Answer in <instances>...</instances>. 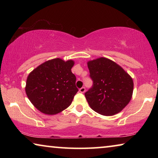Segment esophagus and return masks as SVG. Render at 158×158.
I'll use <instances>...</instances> for the list:
<instances>
[{
	"label": "esophagus",
	"instance_id": "34e87169",
	"mask_svg": "<svg viewBox=\"0 0 158 158\" xmlns=\"http://www.w3.org/2000/svg\"><path fill=\"white\" fill-rule=\"evenodd\" d=\"M85 91V89L84 87H82V88H81V89H79V92L81 93H84Z\"/></svg>",
	"mask_w": 158,
	"mask_h": 158
}]
</instances>
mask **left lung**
<instances>
[{
	"label": "left lung",
	"mask_w": 158,
	"mask_h": 158,
	"mask_svg": "<svg viewBox=\"0 0 158 158\" xmlns=\"http://www.w3.org/2000/svg\"><path fill=\"white\" fill-rule=\"evenodd\" d=\"M93 87L85 93L90 107L103 116L121 112L132 97V78L122 67L100 57L87 63Z\"/></svg>",
	"instance_id": "8db88e82"
}]
</instances>
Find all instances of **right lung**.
I'll list each match as a JSON object with an SVG mask.
<instances>
[{
	"mask_svg": "<svg viewBox=\"0 0 158 158\" xmlns=\"http://www.w3.org/2000/svg\"><path fill=\"white\" fill-rule=\"evenodd\" d=\"M73 60L57 58L49 60L31 72L26 79V93L37 109L47 115H55L71 105L78 89L71 69Z\"/></svg>",
	"mask_w": 158,
	"mask_h": 158,
	"instance_id": "add662e5",
	"label": "right lung"
}]
</instances>
